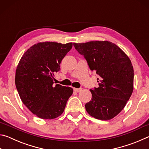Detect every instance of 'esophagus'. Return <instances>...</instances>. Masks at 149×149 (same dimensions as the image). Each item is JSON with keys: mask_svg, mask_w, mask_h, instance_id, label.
Here are the masks:
<instances>
[{"mask_svg": "<svg viewBox=\"0 0 149 149\" xmlns=\"http://www.w3.org/2000/svg\"><path fill=\"white\" fill-rule=\"evenodd\" d=\"M74 90L75 92H80L82 90V89H81V88H79V89H78V88H74Z\"/></svg>", "mask_w": 149, "mask_h": 149, "instance_id": "34e87169", "label": "esophagus"}]
</instances>
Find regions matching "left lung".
I'll list each match as a JSON object with an SVG mask.
<instances>
[{"mask_svg": "<svg viewBox=\"0 0 149 149\" xmlns=\"http://www.w3.org/2000/svg\"><path fill=\"white\" fill-rule=\"evenodd\" d=\"M84 56L90 70L96 72L99 87L91 89V100L85 104L88 114L96 119L108 120L125 107L133 90V68L126 54L110 41L74 43Z\"/></svg>", "mask_w": 149, "mask_h": 149, "instance_id": "8db88e82", "label": "left lung"}]
</instances>
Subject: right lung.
Wrapping results in <instances>:
<instances>
[{"instance_id":"obj_1","label":"right lung","mask_w":149,"mask_h":149,"mask_svg":"<svg viewBox=\"0 0 149 149\" xmlns=\"http://www.w3.org/2000/svg\"><path fill=\"white\" fill-rule=\"evenodd\" d=\"M72 45L38 42L29 48L19 60L15 77L16 89L22 102L39 118L60 116L72 95V88L53 84L54 73L60 70L62 60Z\"/></svg>"}]
</instances>
